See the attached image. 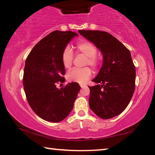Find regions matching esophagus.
Segmentation results:
<instances>
[{"instance_id":"esophagus-1","label":"esophagus","mask_w":155,"mask_h":155,"mask_svg":"<svg viewBox=\"0 0 155 155\" xmlns=\"http://www.w3.org/2000/svg\"><path fill=\"white\" fill-rule=\"evenodd\" d=\"M80 86H81V88H83L84 87H85V85H83V84H81Z\"/></svg>"}]
</instances>
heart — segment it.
I'll use <instances>...</instances> for the list:
<instances>
[{"instance_id":"obj_1","label":"heart","mask_w":155,"mask_h":155,"mask_svg":"<svg viewBox=\"0 0 155 155\" xmlns=\"http://www.w3.org/2000/svg\"><path fill=\"white\" fill-rule=\"evenodd\" d=\"M78 52L86 57L85 65H90L94 69L98 68L100 65V59L97 57V48L90 41H83L77 45ZM74 55L70 48H65L61 55L62 64L66 69L72 66ZM91 76V70L87 67L82 69H74L68 73L67 79L70 82L84 83Z\"/></svg>"}]
</instances>
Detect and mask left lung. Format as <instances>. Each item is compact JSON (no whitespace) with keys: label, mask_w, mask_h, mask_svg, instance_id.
<instances>
[{"label":"left lung","mask_w":155,"mask_h":155,"mask_svg":"<svg viewBox=\"0 0 155 155\" xmlns=\"http://www.w3.org/2000/svg\"><path fill=\"white\" fill-rule=\"evenodd\" d=\"M81 35L94 44L102 52L103 62L89 87V105L102 119L120 115L127 108L135 87V67L130 52L124 44L105 31H78Z\"/></svg>","instance_id":"obj_1"}]
</instances>
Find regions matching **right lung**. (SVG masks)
I'll list each match as a JSON object with an SVG mask.
<instances>
[{
    "instance_id": "add662e5",
    "label": "right lung",
    "mask_w": 155,
    "mask_h": 155,
    "mask_svg": "<svg viewBox=\"0 0 155 155\" xmlns=\"http://www.w3.org/2000/svg\"><path fill=\"white\" fill-rule=\"evenodd\" d=\"M77 35L71 31H52L33 47L26 59L23 76L26 97L33 111L46 121L58 122L65 119L81 89L77 83L56 87L57 83L65 81L63 51Z\"/></svg>"
}]
</instances>
